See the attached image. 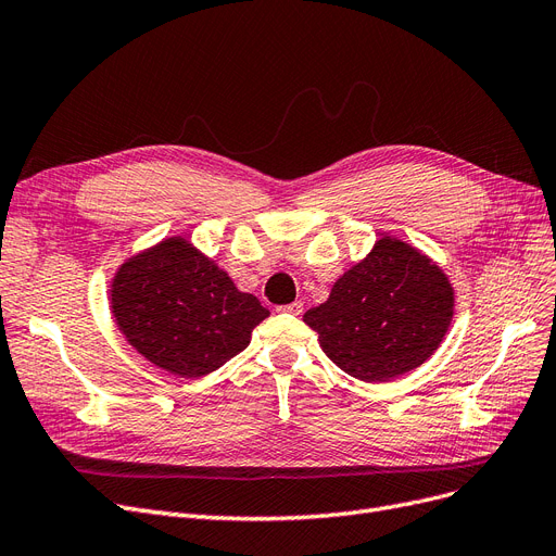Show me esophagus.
I'll return each mask as SVG.
<instances>
[{"instance_id": "34e87169", "label": "esophagus", "mask_w": 556, "mask_h": 556, "mask_svg": "<svg viewBox=\"0 0 556 556\" xmlns=\"http://www.w3.org/2000/svg\"><path fill=\"white\" fill-rule=\"evenodd\" d=\"M278 309H280V313H287V315H294V317H299V315L303 313V303H301V301H294V303L280 305Z\"/></svg>"}]
</instances>
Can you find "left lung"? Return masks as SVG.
Here are the masks:
<instances>
[{"instance_id": "obj_1", "label": "left lung", "mask_w": 556, "mask_h": 556, "mask_svg": "<svg viewBox=\"0 0 556 556\" xmlns=\"http://www.w3.org/2000/svg\"><path fill=\"white\" fill-rule=\"evenodd\" d=\"M452 317L454 290L440 266L406 241L381 237L303 321L342 371L381 383L429 361Z\"/></svg>"}]
</instances>
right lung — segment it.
<instances>
[{
    "label": "right lung",
    "instance_id": "add662e5",
    "mask_svg": "<svg viewBox=\"0 0 556 556\" xmlns=\"http://www.w3.org/2000/svg\"><path fill=\"white\" fill-rule=\"evenodd\" d=\"M111 313L143 358L182 379L226 365L269 317L182 237L164 239L121 266L111 280Z\"/></svg>",
    "mask_w": 556,
    "mask_h": 556
}]
</instances>
